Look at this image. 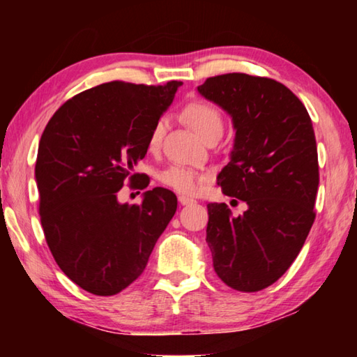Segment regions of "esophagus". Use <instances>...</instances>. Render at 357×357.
<instances>
[{
  "instance_id": "34e87169",
  "label": "esophagus",
  "mask_w": 357,
  "mask_h": 357,
  "mask_svg": "<svg viewBox=\"0 0 357 357\" xmlns=\"http://www.w3.org/2000/svg\"><path fill=\"white\" fill-rule=\"evenodd\" d=\"M178 200H179L181 204H183V206H185V204H193V203H195V200H193L192 197H187V195H179Z\"/></svg>"
}]
</instances>
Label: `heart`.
<instances>
[{"label":"heart","instance_id":"heart-1","mask_svg":"<svg viewBox=\"0 0 357 357\" xmlns=\"http://www.w3.org/2000/svg\"><path fill=\"white\" fill-rule=\"evenodd\" d=\"M184 118L187 119L193 130L198 135L206 138L208 135L219 132L222 134L223 130V116L219 108L208 100L197 99L187 104L184 108ZM167 130V119L160 118L151 129V134L148 137V151L149 153H157L162 146V140H164ZM208 173L198 168H193L183 164H174L167 167L165 170L159 173V181L164 185L170 187V189L187 193H197L202 189V185L206 183Z\"/></svg>","mask_w":357,"mask_h":357}]
</instances>
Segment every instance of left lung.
<instances>
[{
	"instance_id": "8db88e82",
	"label": "left lung",
	"mask_w": 357,
	"mask_h": 357,
	"mask_svg": "<svg viewBox=\"0 0 357 357\" xmlns=\"http://www.w3.org/2000/svg\"><path fill=\"white\" fill-rule=\"evenodd\" d=\"M198 93L233 119L231 159L217 184L247 203L241 215L225 203L208 204L214 271L233 289L259 291L287 273L315 220L319 172L312 119L285 84L268 77H209Z\"/></svg>"
}]
</instances>
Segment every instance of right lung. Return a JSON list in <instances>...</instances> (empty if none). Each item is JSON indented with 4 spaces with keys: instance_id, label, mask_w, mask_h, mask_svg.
<instances>
[{
    "instance_id": "obj_1",
    "label": "right lung",
    "mask_w": 357,
    "mask_h": 357,
    "mask_svg": "<svg viewBox=\"0 0 357 357\" xmlns=\"http://www.w3.org/2000/svg\"><path fill=\"white\" fill-rule=\"evenodd\" d=\"M181 84L102 83L64 102L45 126L36 160L40 223L56 264L84 291L113 296L137 280L176 213V195L164 187L132 206L118 192L126 179L148 187L146 174L132 170Z\"/></svg>"
}]
</instances>
